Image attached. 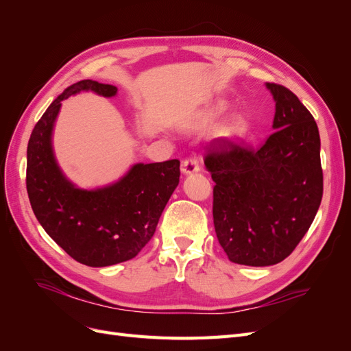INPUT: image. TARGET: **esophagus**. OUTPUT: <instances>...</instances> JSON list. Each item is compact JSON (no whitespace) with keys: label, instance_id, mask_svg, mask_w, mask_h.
I'll return each mask as SVG.
<instances>
[{"label":"esophagus","instance_id":"34e87169","mask_svg":"<svg viewBox=\"0 0 351 351\" xmlns=\"http://www.w3.org/2000/svg\"><path fill=\"white\" fill-rule=\"evenodd\" d=\"M182 171L184 174H193V173L200 171V165H199L197 158L190 156V158L184 159L183 164H182Z\"/></svg>","mask_w":351,"mask_h":351}]
</instances>
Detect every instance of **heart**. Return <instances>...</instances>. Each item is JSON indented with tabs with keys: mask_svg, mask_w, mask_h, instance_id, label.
Masks as SVG:
<instances>
[{
	"mask_svg": "<svg viewBox=\"0 0 351 351\" xmlns=\"http://www.w3.org/2000/svg\"><path fill=\"white\" fill-rule=\"evenodd\" d=\"M227 111H228V105L224 101H218L215 104H212L206 110L204 120L205 123H215L219 119H222ZM246 134H247V123L243 119H239V117L228 120L219 129V136L227 142H239L244 139V136Z\"/></svg>",
	"mask_w": 351,
	"mask_h": 351,
	"instance_id": "b5f03b06",
	"label": "heart"
}]
</instances>
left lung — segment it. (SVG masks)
<instances>
[{
	"mask_svg": "<svg viewBox=\"0 0 351 351\" xmlns=\"http://www.w3.org/2000/svg\"><path fill=\"white\" fill-rule=\"evenodd\" d=\"M275 101L274 133L258 149L217 139L205 156L215 182L214 226L231 262L269 267L300 243L319 209L324 176L313 115L281 84L267 83Z\"/></svg>",
	"mask_w": 351,
	"mask_h": 351,
	"instance_id": "8db88e82",
	"label": "left lung"
}]
</instances>
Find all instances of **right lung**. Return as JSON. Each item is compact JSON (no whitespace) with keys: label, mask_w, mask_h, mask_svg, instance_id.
I'll return each instance as SVG.
<instances>
[{"label":"right lung","mask_w":351,"mask_h":351,"mask_svg":"<svg viewBox=\"0 0 351 351\" xmlns=\"http://www.w3.org/2000/svg\"><path fill=\"white\" fill-rule=\"evenodd\" d=\"M83 90L105 98L117 93L112 84L82 80L54 99L30 134L26 187L39 224L60 247L88 267H110L133 259L152 239L178 186L180 161L134 164L119 182L101 189L74 186L60 169L51 141L61 102Z\"/></svg>","instance_id":"1"}]
</instances>
